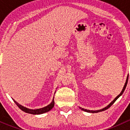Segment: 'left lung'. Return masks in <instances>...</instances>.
Segmentation results:
<instances>
[{"label":"left lung","instance_id":"left-lung-1","mask_svg":"<svg viewBox=\"0 0 130 130\" xmlns=\"http://www.w3.org/2000/svg\"><path fill=\"white\" fill-rule=\"evenodd\" d=\"M128 77H127L126 80V82H125V84H124V87H123V90H122V91L121 92V93H120V94H119V95H118V96L116 97V98H115V99H114V100L112 101L111 102V103H110V104H109L108 106H106V107H104V108L102 109L97 110V111H90V110H88V109H86L82 108V107H80V109H82V111H86V112H92V113H95V112H101V111H105V110L107 109H108L109 107H111V106H112V104H114V103H115V102L117 100V99H118V98H120V96H121V95H122V94H123V93L124 92V90H125V89H126V86H127V84H128Z\"/></svg>","mask_w":130,"mask_h":130}]
</instances>
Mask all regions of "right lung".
Instances as JSON below:
<instances>
[{"mask_svg":"<svg viewBox=\"0 0 130 130\" xmlns=\"http://www.w3.org/2000/svg\"><path fill=\"white\" fill-rule=\"evenodd\" d=\"M13 100H14V99H13ZM14 102L16 104V105L22 110V111H23L25 112H27V113L32 114V115H40V114H43V113H44V112H48V111H50V110L54 107V105H55L54 98H53L52 102L49 104V105L46 106V107H43V108L37 109H30L27 108V107L21 106V104H19V103H17L14 100Z\"/></svg>","mask_w":130,"mask_h":130,"instance_id":"right-lung-1","label":"right lung"}]
</instances>
